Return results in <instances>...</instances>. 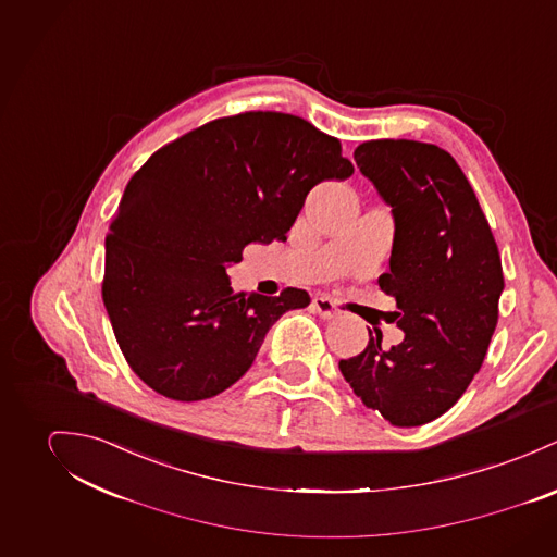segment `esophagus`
I'll return each instance as SVG.
<instances>
[{"label": "esophagus", "mask_w": 557, "mask_h": 557, "mask_svg": "<svg viewBox=\"0 0 557 557\" xmlns=\"http://www.w3.org/2000/svg\"><path fill=\"white\" fill-rule=\"evenodd\" d=\"M311 306H313V311L320 315V318H324V320H333V318H339L342 315V309L335 306V301L333 299H329V297H313V301H311Z\"/></svg>", "instance_id": "1"}]
</instances>
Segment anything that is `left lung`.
<instances>
[{"label":"left lung","instance_id":"1","mask_svg":"<svg viewBox=\"0 0 557 557\" xmlns=\"http://www.w3.org/2000/svg\"><path fill=\"white\" fill-rule=\"evenodd\" d=\"M355 162L393 207L391 271L377 284L397 304L388 320L406 333L342 359L339 370L368 408L397 428L450 410L487 355L504 290L502 260L479 198L455 158L408 138L366 140Z\"/></svg>","mask_w":557,"mask_h":557}]
</instances>
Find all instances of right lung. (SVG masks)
<instances>
[{
	"label": "right lung",
	"mask_w": 557,
	"mask_h": 557,
	"mask_svg": "<svg viewBox=\"0 0 557 557\" xmlns=\"http://www.w3.org/2000/svg\"><path fill=\"white\" fill-rule=\"evenodd\" d=\"M352 173L335 136L275 111L213 120L160 147L107 235L102 299L132 371L175 401L233 386L271 324L309 295H235L226 264L249 244L286 242L309 189Z\"/></svg>",
	"instance_id": "add662e5"
}]
</instances>
